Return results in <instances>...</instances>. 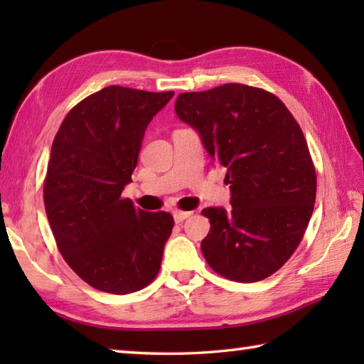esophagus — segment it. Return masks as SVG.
<instances>
[{
    "label": "esophagus",
    "instance_id": "34e87169",
    "mask_svg": "<svg viewBox=\"0 0 364 364\" xmlns=\"http://www.w3.org/2000/svg\"><path fill=\"white\" fill-rule=\"evenodd\" d=\"M191 214L192 213H189V211H173V219L176 223H180L183 220H186Z\"/></svg>",
    "mask_w": 364,
    "mask_h": 364
}]
</instances>
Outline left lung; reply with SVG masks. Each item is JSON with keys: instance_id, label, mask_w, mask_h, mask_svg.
Masks as SVG:
<instances>
[{"instance_id": "obj_1", "label": "left lung", "mask_w": 364, "mask_h": 364, "mask_svg": "<svg viewBox=\"0 0 364 364\" xmlns=\"http://www.w3.org/2000/svg\"><path fill=\"white\" fill-rule=\"evenodd\" d=\"M175 112L231 184L230 211H202L211 222L205 259L233 282L264 280L297 249L314 208L316 170L299 123L275 95L235 82L180 94Z\"/></svg>"}]
</instances>
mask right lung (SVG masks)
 I'll return each mask as SVG.
<instances>
[{"instance_id":"add662e5","label":"right lung","mask_w":364,"mask_h":364,"mask_svg":"<svg viewBox=\"0 0 364 364\" xmlns=\"http://www.w3.org/2000/svg\"><path fill=\"white\" fill-rule=\"evenodd\" d=\"M173 92L105 87L67 114L51 146L43 202L67 264L92 288L129 294L158 275L168 213L139 210L122 192L145 129Z\"/></svg>"}]
</instances>
